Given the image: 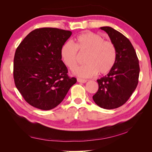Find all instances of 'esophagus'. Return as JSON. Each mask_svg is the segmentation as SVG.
<instances>
[{
    "instance_id": "esophagus-1",
    "label": "esophagus",
    "mask_w": 152,
    "mask_h": 152,
    "mask_svg": "<svg viewBox=\"0 0 152 152\" xmlns=\"http://www.w3.org/2000/svg\"><path fill=\"white\" fill-rule=\"evenodd\" d=\"M77 82H80V83H86V82H87V80H85V79H80V78H77Z\"/></svg>"
}]
</instances>
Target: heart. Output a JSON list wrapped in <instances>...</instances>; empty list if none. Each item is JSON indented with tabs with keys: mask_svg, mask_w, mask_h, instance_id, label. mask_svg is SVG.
<instances>
[{
	"mask_svg": "<svg viewBox=\"0 0 152 152\" xmlns=\"http://www.w3.org/2000/svg\"><path fill=\"white\" fill-rule=\"evenodd\" d=\"M80 53L86 54V65L73 69L75 75L84 78L92 77L98 73L105 75L112 70L117 60V50L115 45L110 40H104L102 36L91 31H86L75 38V45L71 42L64 44L61 56L65 65L70 70L74 68L78 61Z\"/></svg>",
	"mask_w": 152,
	"mask_h": 152,
	"instance_id": "b5f03b06",
	"label": "heart"
}]
</instances>
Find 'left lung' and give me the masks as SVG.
Masks as SVG:
<instances>
[{
    "mask_svg": "<svg viewBox=\"0 0 152 152\" xmlns=\"http://www.w3.org/2000/svg\"><path fill=\"white\" fill-rule=\"evenodd\" d=\"M108 34L117 50V60L107 75L98 79L99 89L93 96L95 103L104 109L121 107L129 99L138 84L139 60L126 37L112 27L100 28Z\"/></svg>",
    "mask_w": 152,
    "mask_h": 152,
    "instance_id": "8db88e82",
    "label": "left lung"
}]
</instances>
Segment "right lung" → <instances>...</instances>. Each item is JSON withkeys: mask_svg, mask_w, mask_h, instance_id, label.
<instances>
[{"mask_svg": "<svg viewBox=\"0 0 152 152\" xmlns=\"http://www.w3.org/2000/svg\"><path fill=\"white\" fill-rule=\"evenodd\" d=\"M72 31L40 28L31 31L17 48L14 58L15 86L26 102L43 110L61 103L77 82L61 60V49Z\"/></svg>", "mask_w": 152, "mask_h": 152, "instance_id": "obj_1", "label": "right lung"}]
</instances>
